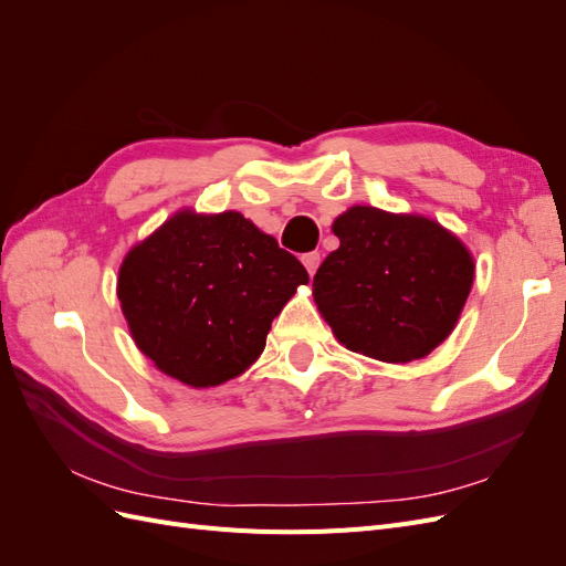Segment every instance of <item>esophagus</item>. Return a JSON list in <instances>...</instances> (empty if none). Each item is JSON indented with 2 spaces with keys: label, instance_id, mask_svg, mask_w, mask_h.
<instances>
[{
  "label": "esophagus",
  "instance_id": "1",
  "mask_svg": "<svg viewBox=\"0 0 566 566\" xmlns=\"http://www.w3.org/2000/svg\"><path fill=\"white\" fill-rule=\"evenodd\" d=\"M302 264L306 266V271H310V276H314L318 264H321V254H318V252H306V254H302Z\"/></svg>",
  "mask_w": 566,
  "mask_h": 566
}]
</instances>
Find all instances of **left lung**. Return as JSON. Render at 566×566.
Returning a JSON list of instances; mask_svg holds the SVG:
<instances>
[{
  "instance_id": "8db88e82",
  "label": "left lung",
  "mask_w": 566,
  "mask_h": 566,
  "mask_svg": "<svg viewBox=\"0 0 566 566\" xmlns=\"http://www.w3.org/2000/svg\"><path fill=\"white\" fill-rule=\"evenodd\" d=\"M339 248L314 276V300L352 352L408 364L449 337L465 304L474 264L437 221L366 205L333 224Z\"/></svg>"
}]
</instances>
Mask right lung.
I'll list each match as a JSON object with an SVG mask.
<instances>
[{"instance_id":"obj_1","label":"right lung","mask_w":566,"mask_h":566,"mask_svg":"<svg viewBox=\"0 0 566 566\" xmlns=\"http://www.w3.org/2000/svg\"><path fill=\"white\" fill-rule=\"evenodd\" d=\"M310 273L238 212H179L136 245L117 297L132 337L153 364L191 387L243 373L266 345Z\"/></svg>"}]
</instances>
